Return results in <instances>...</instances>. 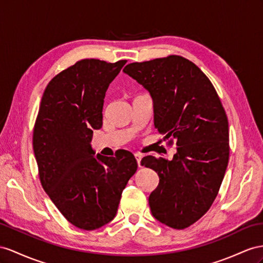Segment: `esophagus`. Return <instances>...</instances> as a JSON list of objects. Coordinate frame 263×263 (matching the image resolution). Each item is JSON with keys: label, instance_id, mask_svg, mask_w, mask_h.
<instances>
[{"label": "esophagus", "instance_id": "34e87169", "mask_svg": "<svg viewBox=\"0 0 263 263\" xmlns=\"http://www.w3.org/2000/svg\"><path fill=\"white\" fill-rule=\"evenodd\" d=\"M134 157H136V160H137V162H138V165H139V166H141V159H142V156H141L140 153H136V154H134Z\"/></svg>", "mask_w": 263, "mask_h": 263}]
</instances>
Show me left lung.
Here are the masks:
<instances>
[{"instance_id": "left-lung-1", "label": "left lung", "mask_w": 263, "mask_h": 263, "mask_svg": "<svg viewBox=\"0 0 263 263\" xmlns=\"http://www.w3.org/2000/svg\"><path fill=\"white\" fill-rule=\"evenodd\" d=\"M124 73L137 80L153 99L154 126L177 142L171 161L144 157L159 185L149 197L153 217L167 227L185 229L212 205L229 162V123L211 81L180 55L134 62Z\"/></svg>"}]
</instances>
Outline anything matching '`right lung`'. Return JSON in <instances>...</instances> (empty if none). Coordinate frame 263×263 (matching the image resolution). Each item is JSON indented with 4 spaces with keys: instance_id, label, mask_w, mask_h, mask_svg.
Returning a JSON list of instances; mask_svg holds the SVG:
<instances>
[{
    "instance_id": "obj_1",
    "label": "right lung",
    "mask_w": 263,
    "mask_h": 263,
    "mask_svg": "<svg viewBox=\"0 0 263 263\" xmlns=\"http://www.w3.org/2000/svg\"><path fill=\"white\" fill-rule=\"evenodd\" d=\"M126 63L84 59L46 85L33 129V150L44 191L77 228L96 230L116 217L138 162L129 151L102 157L91 147L102 126L105 92Z\"/></svg>"
}]
</instances>
